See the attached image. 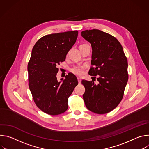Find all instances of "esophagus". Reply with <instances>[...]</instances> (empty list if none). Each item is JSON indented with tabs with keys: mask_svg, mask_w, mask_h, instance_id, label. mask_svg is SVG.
Instances as JSON below:
<instances>
[{
	"mask_svg": "<svg viewBox=\"0 0 149 149\" xmlns=\"http://www.w3.org/2000/svg\"><path fill=\"white\" fill-rule=\"evenodd\" d=\"M78 81L79 84H80V83H81V78H80L79 77H78Z\"/></svg>",
	"mask_w": 149,
	"mask_h": 149,
	"instance_id": "obj_1",
	"label": "esophagus"
}]
</instances>
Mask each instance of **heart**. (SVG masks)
Segmentation results:
<instances>
[{"mask_svg":"<svg viewBox=\"0 0 149 149\" xmlns=\"http://www.w3.org/2000/svg\"><path fill=\"white\" fill-rule=\"evenodd\" d=\"M83 69H84V67L82 66H75L72 68L71 71L74 74L79 76H81L84 73Z\"/></svg>","mask_w":149,"mask_h":149,"instance_id":"1","label":"heart"}]
</instances>
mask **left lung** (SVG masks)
<instances>
[{
    "label": "left lung",
    "instance_id": "obj_1",
    "mask_svg": "<svg viewBox=\"0 0 149 149\" xmlns=\"http://www.w3.org/2000/svg\"><path fill=\"white\" fill-rule=\"evenodd\" d=\"M92 47L91 67L88 74L97 75L98 84L82 80L86 88L83 99L91 111L104 114L113 110L121 102L128 81V62L123 47L113 36L98 29L81 32ZM95 78L96 77H95Z\"/></svg>",
    "mask_w": 149,
    "mask_h": 149
}]
</instances>
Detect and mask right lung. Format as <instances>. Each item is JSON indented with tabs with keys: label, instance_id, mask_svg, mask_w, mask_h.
<instances>
[{
	"label": "right lung",
	"instance_id": "add662e5",
	"mask_svg": "<svg viewBox=\"0 0 149 149\" xmlns=\"http://www.w3.org/2000/svg\"><path fill=\"white\" fill-rule=\"evenodd\" d=\"M77 31L47 35L33 47L28 65L29 87L37 107L52 116L68 109V100L78 82L70 72L65 79L57 80V65L64 61L75 43Z\"/></svg>",
	"mask_w": 149,
	"mask_h": 149
}]
</instances>
